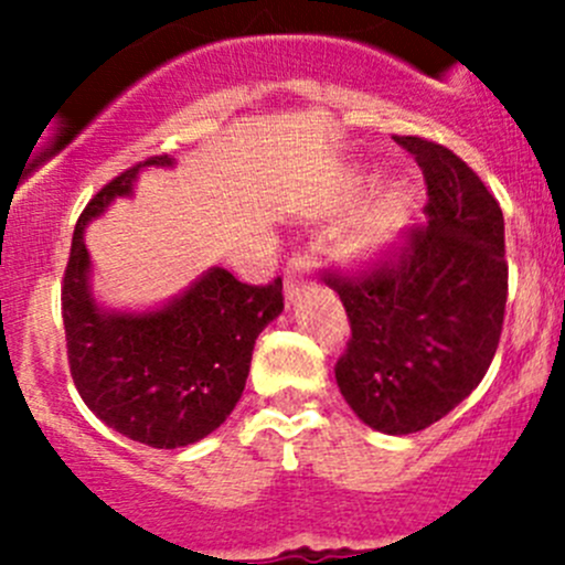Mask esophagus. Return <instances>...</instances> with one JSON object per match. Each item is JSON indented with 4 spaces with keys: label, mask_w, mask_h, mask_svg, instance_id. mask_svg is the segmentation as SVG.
<instances>
[{
    "label": "esophagus",
    "mask_w": 565,
    "mask_h": 565,
    "mask_svg": "<svg viewBox=\"0 0 565 565\" xmlns=\"http://www.w3.org/2000/svg\"><path fill=\"white\" fill-rule=\"evenodd\" d=\"M311 267H315V256L311 254H298L289 259L287 270H284V295H287L289 303L300 300L303 292H309V289L315 287Z\"/></svg>",
    "instance_id": "obj_1"
}]
</instances>
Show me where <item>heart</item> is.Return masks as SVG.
Listing matches in <instances>:
<instances>
[{
    "label": "heart",
    "instance_id": "heart-1",
    "mask_svg": "<svg viewBox=\"0 0 565 565\" xmlns=\"http://www.w3.org/2000/svg\"><path fill=\"white\" fill-rule=\"evenodd\" d=\"M409 215H413V191L402 182L391 185L372 210L363 230L358 232L355 243H352V254L363 262H374L385 256L396 246L402 232L407 230Z\"/></svg>",
    "mask_w": 565,
    "mask_h": 565
}]
</instances>
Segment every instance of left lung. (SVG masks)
Wrapping results in <instances>:
<instances>
[{"label": "left lung", "mask_w": 565, "mask_h": 565, "mask_svg": "<svg viewBox=\"0 0 565 565\" xmlns=\"http://www.w3.org/2000/svg\"><path fill=\"white\" fill-rule=\"evenodd\" d=\"M424 169L429 224L380 270L333 281L352 324L335 383L383 435H413L451 413L487 374L503 330L509 265L503 210L461 158L393 136Z\"/></svg>", "instance_id": "8db88e82"}]
</instances>
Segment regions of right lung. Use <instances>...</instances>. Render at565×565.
I'll list each match as a JSON object with an SVG mask.
<instances>
[{"label": "right lung", "mask_w": 565, "mask_h": 565, "mask_svg": "<svg viewBox=\"0 0 565 565\" xmlns=\"http://www.w3.org/2000/svg\"><path fill=\"white\" fill-rule=\"evenodd\" d=\"M172 167V156L150 158L87 204L62 287L67 361L84 404L108 429L150 448L193 446L230 418L256 339L284 311L281 278L248 287L218 265L147 309H114L95 295L87 226L134 196L145 169Z\"/></svg>", "instance_id": "right-lung-1"}]
</instances>
